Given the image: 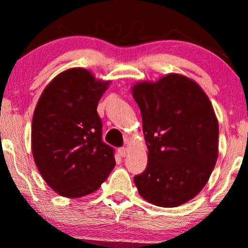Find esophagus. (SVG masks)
Here are the masks:
<instances>
[{"instance_id":"obj_1","label":"esophagus","mask_w":248,"mask_h":248,"mask_svg":"<svg viewBox=\"0 0 248 248\" xmlns=\"http://www.w3.org/2000/svg\"><path fill=\"white\" fill-rule=\"evenodd\" d=\"M119 153H120V155L122 156V157H126L128 154H129V149H128L127 147L120 148V149H119Z\"/></svg>"}]
</instances>
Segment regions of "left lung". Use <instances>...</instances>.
Segmentation results:
<instances>
[{"instance_id": "left-lung-1", "label": "left lung", "mask_w": 248, "mask_h": 248, "mask_svg": "<svg viewBox=\"0 0 248 248\" xmlns=\"http://www.w3.org/2000/svg\"><path fill=\"white\" fill-rule=\"evenodd\" d=\"M148 148L146 170L134 177L139 193L156 206L195 198L218 158L219 127L211 101L192 79L169 73L132 86Z\"/></svg>"}]
</instances>
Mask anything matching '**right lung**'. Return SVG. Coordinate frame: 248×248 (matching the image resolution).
<instances>
[{"label":"right lung","mask_w":248,"mask_h":248,"mask_svg":"<svg viewBox=\"0 0 248 248\" xmlns=\"http://www.w3.org/2000/svg\"><path fill=\"white\" fill-rule=\"evenodd\" d=\"M110 80L72 67L57 75L37 102L31 150L37 169L53 191L80 198L96 191L115 167L114 150L101 140L96 107Z\"/></svg>","instance_id":"right-lung-1"}]
</instances>
